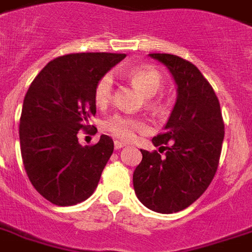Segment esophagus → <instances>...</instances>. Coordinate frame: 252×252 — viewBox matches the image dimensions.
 I'll return each mask as SVG.
<instances>
[{"mask_svg": "<svg viewBox=\"0 0 252 252\" xmlns=\"http://www.w3.org/2000/svg\"><path fill=\"white\" fill-rule=\"evenodd\" d=\"M126 143H123V141H115V150H120L123 147H126Z\"/></svg>", "mask_w": 252, "mask_h": 252, "instance_id": "obj_1", "label": "esophagus"}]
</instances>
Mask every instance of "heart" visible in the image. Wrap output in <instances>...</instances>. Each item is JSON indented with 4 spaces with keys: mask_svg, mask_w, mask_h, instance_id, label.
Instances as JSON below:
<instances>
[{
    "mask_svg": "<svg viewBox=\"0 0 252 252\" xmlns=\"http://www.w3.org/2000/svg\"><path fill=\"white\" fill-rule=\"evenodd\" d=\"M126 74L132 83L135 84L140 92L151 97L159 92L163 87V74L160 73L155 66H136V68L126 70ZM113 85L115 80L112 73L102 74L98 79L94 87V102L97 107H105L112 100L113 96ZM102 129L115 136L119 140L131 141L135 139L136 132H144L148 129V126L144 120L139 117L128 116V115H113L108 117L107 120L102 123Z\"/></svg>",
    "mask_w": 252,
    "mask_h": 252,
    "instance_id": "heart-1",
    "label": "heart"
}]
</instances>
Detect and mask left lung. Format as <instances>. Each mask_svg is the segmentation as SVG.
I'll list each match as a JSON object with an SVG mask.
<instances>
[{
    "mask_svg": "<svg viewBox=\"0 0 252 252\" xmlns=\"http://www.w3.org/2000/svg\"><path fill=\"white\" fill-rule=\"evenodd\" d=\"M150 56L168 68L178 97L165 131L152 139L166 155L140 150L143 159L133 172V188L150 210L172 214L191 206L212 182L224 123L214 89L192 63L167 53Z\"/></svg>",
    "mask_w": 252,
    "mask_h": 252,
    "instance_id": "1",
    "label": "left lung"
}]
</instances>
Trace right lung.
<instances>
[{
	"label": "right lung",
	"instance_id": "1",
	"mask_svg": "<svg viewBox=\"0 0 252 252\" xmlns=\"http://www.w3.org/2000/svg\"><path fill=\"white\" fill-rule=\"evenodd\" d=\"M126 57L119 53H72L44 66L28 89L20 144L24 167L37 192L56 206L87 200L97 187L113 152V140L100 136L94 145L79 143L96 115L98 79Z\"/></svg>",
	"mask_w": 252,
	"mask_h": 252
}]
</instances>
